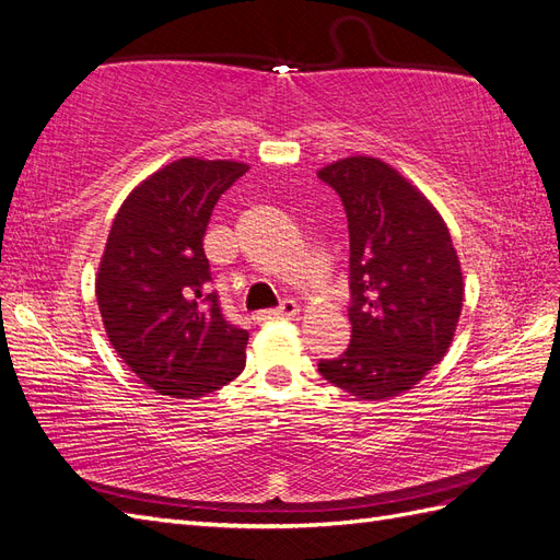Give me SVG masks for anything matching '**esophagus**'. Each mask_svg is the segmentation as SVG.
<instances>
[{
  "label": "esophagus",
  "mask_w": 560,
  "mask_h": 560,
  "mask_svg": "<svg viewBox=\"0 0 560 560\" xmlns=\"http://www.w3.org/2000/svg\"><path fill=\"white\" fill-rule=\"evenodd\" d=\"M294 315H299V306H296V301H282L280 306L276 308V311H264V313H257L254 315V319L257 322H266V319H292Z\"/></svg>",
  "instance_id": "34e87169"
}]
</instances>
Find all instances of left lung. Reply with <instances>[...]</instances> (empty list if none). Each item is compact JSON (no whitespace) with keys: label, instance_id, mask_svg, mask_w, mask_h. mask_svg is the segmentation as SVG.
<instances>
[{"label":"left lung","instance_id":"left-lung-1","mask_svg":"<svg viewBox=\"0 0 560 560\" xmlns=\"http://www.w3.org/2000/svg\"><path fill=\"white\" fill-rule=\"evenodd\" d=\"M317 177L341 198L350 233V346L322 378L358 399L411 389L444 360L463 311V270L442 214L381 159L350 156Z\"/></svg>","mask_w":560,"mask_h":560}]
</instances>
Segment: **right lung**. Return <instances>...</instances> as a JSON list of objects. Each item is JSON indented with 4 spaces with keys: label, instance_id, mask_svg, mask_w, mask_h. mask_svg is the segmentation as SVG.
Instances as JSON below:
<instances>
[{
    "label": "right lung",
    "instance_id": "right-lung-1",
    "mask_svg": "<svg viewBox=\"0 0 560 560\" xmlns=\"http://www.w3.org/2000/svg\"><path fill=\"white\" fill-rule=\"evenodd\" d=\"M249 165L179 159L135 186L100 261L95 296L109 343L151 389L177 399L241 376L249 334L219 308L202 249L210 214Z\"/></svg>",
    "mask_w": 560,
    "mask_h": 560
}]
</instances>
